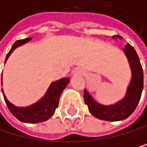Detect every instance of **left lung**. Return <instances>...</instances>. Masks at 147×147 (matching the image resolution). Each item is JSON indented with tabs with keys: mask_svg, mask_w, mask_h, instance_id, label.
Wrapping results in <instances>:
<instances>
[{
	"mask_svg": "<svg viewBox=\"0 0 147 147\" xmlns=\"http://www.w3.org/2000/svg\"><path fill=\"white\" fill-rule=\"evenodd\" d=\"M122 39L121 36H117ZM115 38V37H113ZM124 53L130 63L131 69V80L129 85L126 96L115 105L103 106L92 98L86 90H84V102L88 106L89 111L97 119L107 121H118L130 117L139 104L144 87V73L139 57L134 48L131 44H127L124 48Z\"/></svg>",
	"mask_w": 147,
	"mask_h": 147,
	"instance_id": "left-lung-1",
	"label": "left lung"
}]
</instances>
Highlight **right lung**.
I'll return each instance as SVG.
<instances>
[{
	"label": "right lung",
	"instance_id": "add662e5",
	"mask_svg": "<svg viewBox=\"0 0 147 147\" xmlns=\"http://www.w3.org/2000/svg\"><path fill=\"white\" fill-rule=\"evenodd\" d=\"M30 40H31V38H27V39H24V40H16V42L13 44L11 50L7 53L5 61L7 60L9 55H11L12 52L15 50L16 47L28 42V41ZM68 82H69V79L67 78L61 79L59 80L55 81V82H53L51 84V86L49 87L46 94L44 95L43 98L40 100L39 102H37L36 104L28 107H17L10 103L6 99V97L4 96V94H3V97H4L5 103H6L10 112H11L17 119L20 120V121L27 122V123L43 122L45 120L49 119L53 114H55V111L59 104L60 95L62 94L64 89L67 87Z\"/></svg>",
	"mask_w": 147,
	"mask_h": 147
}]
</instances>
